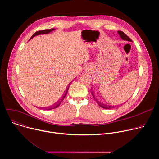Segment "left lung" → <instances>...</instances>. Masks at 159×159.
<instances>
[{
  "instance_id": "obj_1",
  "label": "left lung",
  "mask_w": 159,
  "mask_h": 159,
  "mask_svg": "<svg viewBox=\"0 0 159 159\" xmlns=\"http://www.w3.org/2000/svg\"><path fill=\"white\" fill-rule=\"evenodd\" d=\"M118 34L120 35V36L121 37V38L122 39H123V40H126V41H130V42H132V41H131V39L125 33H123V32H122V31H118ZM92 93V92H91ZM92 95H93V98L95 99V97H94V94L92 93ZM95 100L96 101V102H97V103L98 104V105L100 106V107H102V108H104V109H111V108H114L113 107V106H109V105H106V104H102V103H101V102H100L99 101H97L96 100V99H95Z\"/></svg>"
}]
</instances>
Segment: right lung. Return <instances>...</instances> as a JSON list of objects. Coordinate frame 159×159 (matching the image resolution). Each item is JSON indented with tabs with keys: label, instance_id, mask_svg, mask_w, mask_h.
Here are the masks:
<instances>
[{
	"label": "right lung",
	"instance_id": "add662e5",
	"mask_svg": "<svg viewBox=\"0 0 159 159\" xmlns=\"http://www.w3.org/2000/svg\"><path fill=\"white\" fill-rule=\"evenodd\" d=\"M55 28H52V29H50V30H41V31H37V32H36L34 34H33V35L31 37V38L30 39V40L32 38H33L34 37H35L36 36L40 35V34H48V33H50V32H52V31H55ZM69 87H68V88L66 89V91H65V94H63V96L60 99H59V101H58V102H57V103H55V104H53V105L51 107H48V108L46 109H47V110H51V109H55V108H57V107H58V106H60V104H61V101H63V99L65 98V96L66 95V93H67V92H68V90H69Z\"/></svg>",
	"mask_w": 159,
	"mask_h": 159
}]
</instances>
